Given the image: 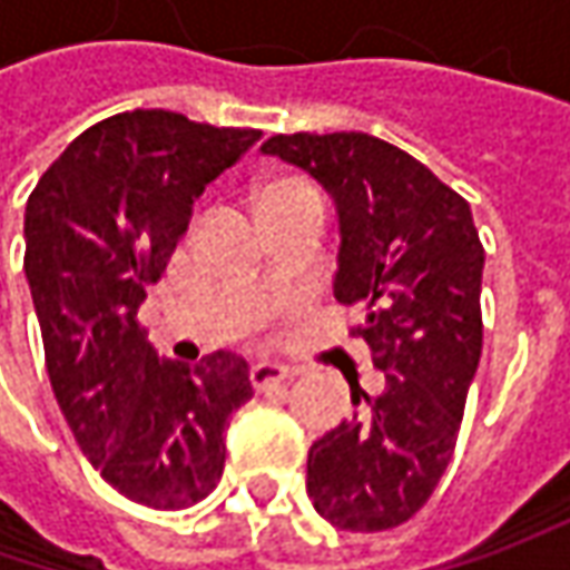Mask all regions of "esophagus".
I'll return each mask as SVG.
<instances>
[{
  "label": "esophagus",
  "instance_id": "1",
  "mask_svg": "<svg viewBox=\"0 0 570 570\" xmlns=\"http://www.w3.org/2000/svg\"><path fill=\"white\" fill-rule=\"evenodd\" d=\"M250 377H253V386L266 390V386H273V383L292 381V377H295V371L278 362H256L250 367Z\"/></svg>",
  "mask_w": 570,
  "mask_h": 570
}]
</instances>
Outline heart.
I'll use <instances>...</instances> for the list:
<instances>
[{
	"instance_id": "1",
	"label": "heart",
	"mask_w": 570,
	"mask_h": 570,
	"mask_svg": "<svg viewBox=\"0 0 570 570\" xmlns=\"http://www.w3.org/2000/svg\"><path fill=\"white\" fill-rule=\"evenodd\" d=\"M285 187H295V184H275V187H269L266 193H273V189H285Z\"/></svg>"
}]
</instances>
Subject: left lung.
I'll use <instances>...</instances> for the list:
<instances>
[{"mask_svg":"<svg viewBox=\"0 0 570 570\" xmlns=\"http://www.w3.org/2000/svg\"><path fill=\"white\" fill-rule=\"evenodd\" d=\"M263 155L301 167L340 222L333 295L364 304L358 330L381 393L352 383V419L307 453V494L336 530L377 533L425 504L448 470L482 355L485 250L470 203L422 161L367 132H295Z\"/></svg>","mask_w":570,"mask_h":570,"instance_id":"1","label":"left lung"}]
</instances>
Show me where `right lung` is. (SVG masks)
<instances>
[{"label": "right lung", "mask_w": 570, "mask_h": 570, "mask_svg": "<svg viewBox=\"0 0 570 570\" xmlns=\"http://www.w3.org/2000/svg\"><path fill=\"white\" fill-rule=\"evenodd\" d=\"M263 132L129 110L85 129L24 208V275L56 403L88 463L129 501L184 511L225 470L230 415L253 396L234 352L161 358L139 323L193 203Z\"/></svg>", "instance_id": "1"}]
</instances>
